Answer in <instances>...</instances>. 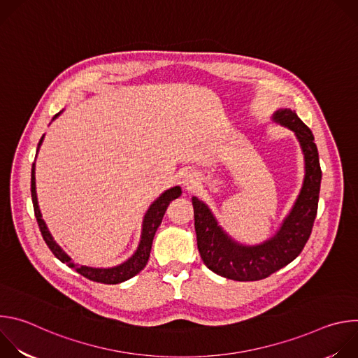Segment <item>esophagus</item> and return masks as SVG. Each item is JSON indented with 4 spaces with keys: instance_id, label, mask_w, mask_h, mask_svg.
I'll return each instance as SVG.
<instances>
[{
    "instance_id": "1",
    "label": "esophagus",
    "mask_w": 358,
    "mask_h": 358,
    "mask_svg": "<svg viewBox=\"0 0 358 358\" xmlns=\"http://www.w3.org/2000/svg\"><path fill=\"white\" fill-rule=\"evenodd\" d=\"M182 184L187 187V189H192L195 187V184H196V180H195V177L192 174H187V176H184Z\"/></svg>"
}]
</instances>
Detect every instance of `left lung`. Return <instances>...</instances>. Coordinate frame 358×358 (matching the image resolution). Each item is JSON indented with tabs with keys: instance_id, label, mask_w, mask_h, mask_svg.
Instances as JSON below:
<instances>
[{
	"instance_id": "8db88e82",
	"label": "left lung",
	"mask_w": 358,
	"mask_h": 358,
	"mask_svg": "<svg viewBox=\"0 0 358 358\" xmlns=\"http://www.w3.org/2000/svg\"><path fill=\"white\" fill-rule=\"evenodd\" d=\"M273 119L296 133L304 152L306 177L290 215L271 241L258 246H242L232 242L218 227L206 203L192 198L201 259L208 269L227 279L261 280L294 261L309 241L317 215L322 170L313 133L294 110H279Z\"/></svg>"
}]
</instances>
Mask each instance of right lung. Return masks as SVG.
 <instances>
[{
    "label": "right lung",
    "mask_w": 358,
    "mask_h": 358,
    "mask_svg": "<svg viewBox=\"0 0 358 358\" xmlns=\"http://www.w3.org/2000/svg\"><path fill=\"white\" fill-rule=\"evenodd\" d=\"M59 116V113H57L54 116V119ZM42 138L43 136L41 137L39 143H38V148L42 143ZM38 152V150H36ZM181 194V188L180 187H174V188H170L167 189L164 194H162L152 206L148 208L145 217H144V222H143V234H141V241H140V245L136 250V253L133 255V257L126 261L124 264L119 265V266H115V268H109V269H96V268H87V266H75L72 262H71V258L68 257V255L57 245V242L52 239V236H50L43 220H42V215L39 213V208H38V201H36V191H35V164H32V171H31V195H32V203H34V213H35V218H36V222H38V227H39V231L42 234V238L45 241V243L48 245V248L52 250V253L55 255V257L66 264L68 266L71 268H75L78 273H80L82 276L87 278L89 280H93V282H99V283H106V285H116V283H120V282H124L130 278H133L134 275H137L140 271L144 269V266L147 265V261H148V257H150V250H151V243H152V238H155V234L159 228V225L162 224L163 221V217H164V213L169 207V203L178 198Z\"/></svg>",
    "instance_id": "add662e5"
}]
</instances>
